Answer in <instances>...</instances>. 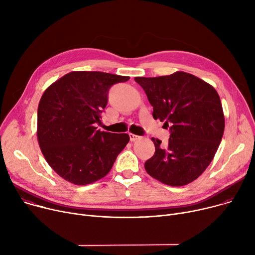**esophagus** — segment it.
<instances>
[{"instance_id":"1","label":"esophagus","mask_w":255,"mask_h":255,"mask_svg":"<svg viewBox=\"0 0 255 255\" xmlns=\"http://www.w3.org/2000/svg\"><path fill=\"white\" fill-rule=\"evenodd\" d=\"M128 135H129V140H130L131 142L136 141V140H139V139H140V136H139V135H136V134H134V133H128Z\"/></svg>"}]
</instances>
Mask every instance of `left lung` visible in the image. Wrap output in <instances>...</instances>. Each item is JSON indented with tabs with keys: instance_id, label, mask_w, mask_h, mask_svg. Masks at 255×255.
Wrapping results in <instances>:
<instances>
[{
	"instance_id": "left-lung-1",
	"label": "left lung",
	"mask_w": 255,
	"mask_h": 255,
	"mask_svg": "<svg viewBox=\"0 0 255 255\" xmlns=\"http://www.w3.org/2000/svg\"><path fill=\"white\" fill-rule=\"evenodd\" d=\"M153 107V117L169 128L168 145L152 138L155 153L145 169L161 183L180 187L197 179L221 144L225 117L220 96L193 74L178 71L158 77H134Z\"/></svg>"
}]
</instances>
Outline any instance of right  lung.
Here are the masks:
<instances>
[{
    "label": "right lung",
    "mask_w": 255,
    "mask_h": 255,
    "mask_svg": "<svg viewBox=\"0 0 255 255\" xmlns=\"http://www.w3.org/2000/svg\"><path fill=\"white\" fill-rule=\"evenodd\" d=\"M128 76L72 71L52 84L37 108V140L49 165L75 185L94 183L110 171L129 141L128 133L97 129L110 88Z\"/></svg>",
    "instance_id": "1"
}]
</instances>
